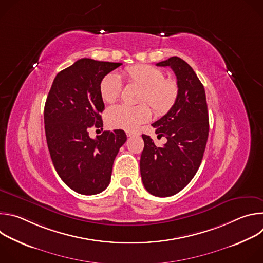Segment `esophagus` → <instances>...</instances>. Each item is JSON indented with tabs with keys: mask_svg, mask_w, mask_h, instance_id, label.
I'll return each instance as SVG.
<instances>
[{
	"mask_svg": "<svg viewBox=\"0 0 263 263\" xmlns=\"http://www.w3.org/2000/svg\"><path fill=\"white\" fill-rule=\"evenodd\" d=\"M126 134H127L128 137H132V136H137V135H139L138 132H134V131H127Z\"/></svg>",
	"mask_w": 263,
	"mask_h": 263,
	"instance_id": "esophagus-1",
	"label": "esophagus"
}]
</instances>
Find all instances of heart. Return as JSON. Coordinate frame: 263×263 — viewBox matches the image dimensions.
Instances as JSON below:
<instances>
[{"label":"heart","mask_w":263,"mask_h":263,"mask_svg":"<svg viewBox=\"0 0 263 263\" xmlns=\"http://www.w3.org/2000/svg\"><path fill=\"white\" fill-rule=\"evenodd\" d=\"M124 73L131 84L142 87L138 100L142 104L135 107L126 105L110 107L105 114V121L110 128L135 130L152 118V110L148 103L156 115L162 116L176 103L179 95L178 83L174 79L165 78L160 68L151 65H135L127 67ZM122 89L121 78L116 72L107 73L100 83V95L106 103L116 102Z\"/></svg>","instance_id":"1"}]
</instances>
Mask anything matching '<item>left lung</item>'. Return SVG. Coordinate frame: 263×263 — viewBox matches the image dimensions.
<instances>
[{"label":"left lung","instance_id":"obj_1","mask_svg":"<svg viewBox=\"0 0 263 263\" xmlns=\"http://www.w3.org/2000/svg\"><path fill=\"white\" fill-rule=\"evenodd\" d=\"M156 65L174 70L179 95L167 114L152 124L166 143L157 146L142 134L140 175L145 190L163 198L181 192L198 172L208 139L209 119L205 89L192 66L177 56Z\"/></svg>","mask_w":263,"mask_h":263}]
</instances>
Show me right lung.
I'll return each instance as SVG.
<instances>
[{"mask_svg":"<svg viewBox=\"0 0 263 263\" xmlns=\"http://www.w3.org/2000/svg\"><path fill=\"white\" fill-rule=\"evenodd\" d=\"M120 65L79 59L57 73L46 101L45 130L54 167L69 189L81 195L107 189L112 165L127 140L123 130L104 131L95 139L88 135L89 128L103 127L100 83Z\"/></svg>","mask_w":263,"mask_h":263,"instance_id":"right-lung-1","label":"right lung"}]
</instances>
